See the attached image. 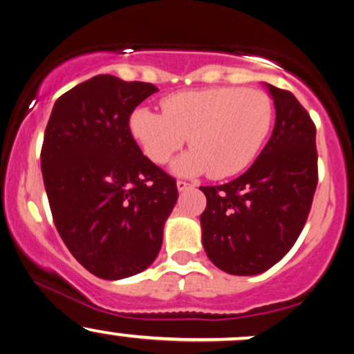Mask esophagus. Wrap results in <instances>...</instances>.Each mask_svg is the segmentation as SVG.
Listing matches in <instances>:
<instances>
[{"mask_svg":"<svg viewBox=\"0 0 354 354\" xmlns=\"http://www.w3.org/2000/svg\"><path fill=\"white\" fill-rule=\"evenodd\" d=\"M190 184L189 182H185V180H177V189H178V192H184V190H187V189H190Z\"/></svg>","mask_w":354,"mask_h":354,"instance_id":"34e87169","label":"esophagus"}]
</instances>
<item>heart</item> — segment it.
Segmentation results:
<instances>
[{
	"mask_svg": "<svg viewBox=\"0 0 354 354\" xmlns=\"http://www.w3.org/2000/svg\"><path fill=\"white\" fill-rule=\"evenodd\" d=\"M160 108L162 113L134 110L131 136L156 164L169 162L189 138L194 149L174 162L178 176H236L259 154L274 121L269 95L241 86L172 93L160 100Z\"/></svg>",
	"mask_w": 354,
	"mask_h": 354,
	"instance_id": "obj_1",
	"label": "heart"
}]
</instances>
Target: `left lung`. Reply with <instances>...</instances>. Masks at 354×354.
<instances>
[{
    "mask_svg": "<svg viewBox=\"0 0 354 354\" xmlns=\"http://www.w3.org/2000/svg\"><path fill=\"white\" fill-rule=\"evenodd\" d=\"M276 106L269 142L243 176L200 187L202 241L216 268L254 276L279 263L297 241L318 184L315 124L290 91L268 85Z\"/></svg>",
    "mask_w": 354,
    "mask_h": 354,
    "instance_id": "left-lung-1",
    "label": "left lung"
}]
</instances>
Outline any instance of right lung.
Masks as SVG:
<instances>
[{
	"label": "right lung",
	"mask_w": 354,
	"mask_h": 354,
	"mask_svg": "<svg viewBox=\"0 0 354 354\" xmlns=\"http://www.w3.org/2000/svg\"><path fill=\"white\" fill-rule=\"evenodd\" d=\"M152 84L97 75L57 100L44 133L41 167L52 218L73 257L116 281L154 263L177 202L176 178L131 136L129 116Z\"/></svg>",
	"instance_id": "obj_1"
}]
</instances>
